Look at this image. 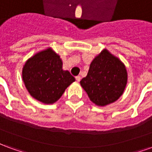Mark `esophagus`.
Wrapping results in <instances>:
<instances>
[{"label":"esophagus","instance_id":"1","mask_svg":"<svg viewBox=\"0 0 152 152\" xmlns=\"http://www.w3.org/2000/svg\"><path fill=\"white\" fill-rule=\"evenodd\" d=\"M76 81H78V82H79L80 80V76H76Z\"/></svg>","mask_w":152,"mask_h":152}]
</instances>
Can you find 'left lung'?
Returning a JSON list of instances; mask_svg holds the SVG:
<instances>
[{
  "instance_id": "obj_1",
  "label": "left lung",
  "mask_w": 152,
  "mask_h": 152,
  "mask_svg": "<svg viewBox=\"0 0 152 152\" xmlns=\"http://www.w3.org/2000/svg\"><path fill=\"white\" fill-rule=\"evenodd\" d=\"M127 83L125 66L107 50L93 60L87 76L80 80L89 99L99 106L116 101Z\"/></svg>"
}]
</instances>
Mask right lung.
<instances>
[{
  "mask_svg": "<svg viewBox=\"0 0 152 152\" xmlns=\"http://www.w3.org/2000/svg\"><path fill=\"white\" fill-rule=\"evenodd\" d=\"M62 60L50 49L37 53L25 63L23 79L34 99L44 103H53L63 95L75 77L63 71Z\"/></svg>",
  "mask_w": 152,
  "mask_h": 152,
  "instance_id": "1",
  "label": "right lung"
}]
</instances>
